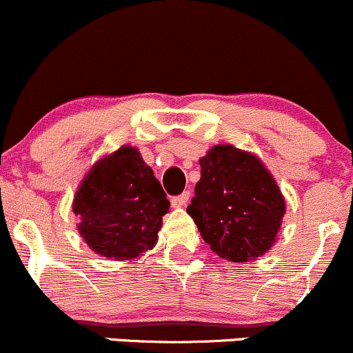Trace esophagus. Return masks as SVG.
<instances>
[{
	"mask_svg": "<svg viewBox=\"0 0 353 353\" xmlns=\"http://www.w3.org/2000/svg\"><path fill=\"white\" fill-rule=\"evenodd\" d=\"M189 196H191V192L189 191H184L183 194H179V196H174L172 198V206L174 208H183V206H186L188 203H189Z\"/></svg>",
	"mask_w": 353,
	"mask_h": 353,
	"instance_id": "esophagus-1",
	"label": "esophagus"
}]
</instances>
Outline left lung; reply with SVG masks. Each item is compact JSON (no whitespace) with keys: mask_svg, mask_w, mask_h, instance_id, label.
Listing matches in <instances>:
<instances>
[{"mask_svg":"<svg viewBox=\"0 0 353 353\" xmlns=\"http://www.w3.org/2000/svg\"><path fill=\"white\" fill-rule=\"evenodd\" d=\"M201 179L188 206L203 240L232 262L254 261L272 247L284 216V198L257 157L216 145L199 161Z\"/></svg>","mask_w":353,"mask_h":353,"instance_id":"obj_1","label":"left lung"}]
</instances>
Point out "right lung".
I'll use <instances>...</instances> for the list:
<instances>
[{"label": "right lung", "instance_id": "add662e5", "mask_svg": "<svg viewBox=\"0 0 353 353\" xmlns=\"http://www.w3.org/2000/svg\"><path fill=\"white\" fill-rule=\"evenodd\" d=\"M169 206L139 150L121 147L89 170L72 210L81 218V236L96 254L127 261L154 247Z\"/></svg>", "mask_w": 353, "mask_h": 353}]
</instances>
